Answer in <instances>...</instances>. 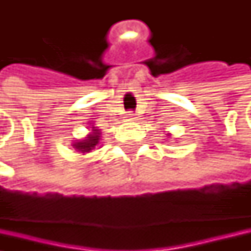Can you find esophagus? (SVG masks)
<instances>
[{
	"label": "esophagus",
	"mask_w": 251,
	"mask_h": 251,
	"mask_svg": "<svg viewBox=\"0 0 251 251\" xmlns=\"http://www.w3.org/2000/svg\"><path fill=\"white\" fill-rule=\"evenodd\" d=\"M126 120H127V121H135V120H137V116H135L134 113H130V114H127Z\"/></svg>",
	"instance_id": "esophagus-1"
}]
</instances>
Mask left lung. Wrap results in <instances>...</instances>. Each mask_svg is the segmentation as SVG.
<instances>
[{
  "mask_svg": "<svg viewBox=\"0 0 251 251\" xmlns=\"http://www.w3.org/2000/svg\"><path fill=\"white\" fill-rule=\"evenodd\" d=\"M169 135H170V134H168V137H169Z\"/></svg>",
  "mask_w": 251,
  "mask_h": 251,
  "instance_id": "obj_1",
  "label": "left lung"
}]
</instances>
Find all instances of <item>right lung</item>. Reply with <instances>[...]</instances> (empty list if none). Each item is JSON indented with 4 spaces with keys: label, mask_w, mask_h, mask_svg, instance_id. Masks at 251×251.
Listing matches in <instances>:
<instances>
[{
    "label": "right lung",
    "mask_w": 251,
    "mask_h": 251,
    "mask_svg": "<svg viewBox=\"0 0 251 251\" xmlns=\"http://www.w3.org/2000/svg\"><path fill=\"white\" fill-rule=\"evenodd\" d=\"M100 135L101 132L98 127H91V132L85 137V138H81V140H76L75 142H73V148L76 150L81 153H88L91 152L92 150H95L96 147L100 145Z\"/></svg>",
    "instance_id": "right-lung-1"
}]
</instances>
